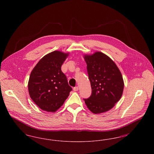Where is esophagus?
Here are the masks:
<instances>
[{"label":"esophagus","instance_id":"34e87169","mask_svg":"<svg viewBox=\"0 0 154 154\" xmlns=\"http://www.w3.org/2000/svg\"><path fill=\"white\" fill-rule=\"evenodd\" d=\"M73 91H79V87H74Z\"/></svg>","mask_w":154,"mask_h":154}]
</instances>
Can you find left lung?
Listing matches in <instances>:
<instances>
[{
  "mask_svg": "<svg viewBox=\"0 0 154 154\" xmlns=\"http://www.w3.org/2000/svg\"><path fill=\"white\" fill-rule=\"evenodd\" d=\"M92 94L84 99L89 110L99 114L111 109L122 95L124 82L114 61L101 52L84 55Z\"/></svg>",
  "mask_w": 154,
  "mask_h": 154,
  "instance_id": "obj_1",
  "label": "left lung"
}]
</instances>
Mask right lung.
Masks as SVG:
<instances>
[{"instance_id":"add662e5","label":"right lung","mask_w":154,"mask_h":154,"mask_svg":"<svg viewBox=\"0 0 154 154\" xmlns=\"http://www.w3.org/2000/svg\"><path fill=\"white\" fill-rule=\"evenodd\" d=\"M69 53L54 51L41 59L28 82L30 97L42 110L55 112L63 104L72 88L61 70Z\"/></svg>"}]
</instances>
